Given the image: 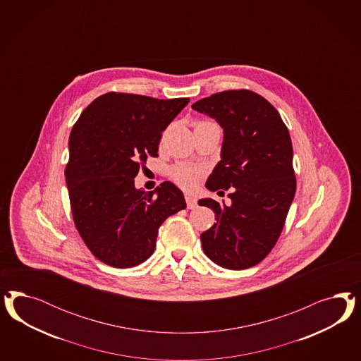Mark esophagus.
Listing matches in <instances>:
<instances>
[{
	"label": "esophagus",
	"instance_id": "34e87169",
	"mask_svg": "<svg viewBox=\"0 0 361 361\" xmlns=\"http://www.w3.org/2000/svg\"><path fill=\"white\" fill-rule=\"evenodd\" d=\"M186 207L188 209H195L197 207V200L190 195H185Z\"/></svg>",
	"mask_w": 361,
	"mask_h": 361
}]
</instances>
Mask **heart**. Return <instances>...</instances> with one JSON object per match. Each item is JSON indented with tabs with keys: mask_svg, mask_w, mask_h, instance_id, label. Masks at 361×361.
<instances>
[{
	"mask_svg": "<svg viewBox=\"0 0 361 361\" xmlns=\"http://www.w3.org/2000/svg\"><path fill=\"white\" fill-rule=\"evenodd\" d=\"M197 123H202V121H197ZM169 175L177 185L181 186L184 189H192L198 183L201 171L193 165L176 164L171 168Z\"/></svg>",
	"mask_w": 361,
	"mask_h": 361,
	"instance_id": "heart-1",
	"label": "heart"
}]
</instances>
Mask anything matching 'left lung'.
Listing matches in <instances>:
<instances>
[{"mask_svg": "<svg viewBox=\"0 0 361 361\" xmlns=\"http://www.w3.org/2000/svg\"><path fill=\"white\" fill-rule=\"evenodd\" d=\"M224 128L221 161L209 176L212 192L230 189V205L198 201L217 222L201 234L202 250L230 270L255 266L273 250L294 200L293 144L279 112L249 90H229L196 102Z\"/></svg>", "mask_w": 361, "mask_h": 361, "instance_id": "1", "label": "left lung"}]
</instances>
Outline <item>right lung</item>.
Here are the masks:
<instances>
[{
    "label": "right lung",
    "mask_w": 361,
    "mask_h": 361,
    "mask_svg": "<svg viewBox=\"0 0 361 361\" xmlns=\"http://www.w3.org/2000/svg\"><path fill=\"white\" fill-rule=\"evenodd\" d=\"M188 103L112 91L95 99L74 124L65 171L71 213L100 262L118 269L144 262L154 252L161 224L186 208L172 183L144 192L133 178L149 156H159L161 132Z\"/></svg>",
    "instance_id": "obj_1"
}]
</instances>
